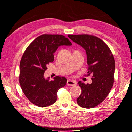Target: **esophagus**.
Wrapping results in <instances>:
<instances>
[{
    "mask_svg": "<svg viewBox=\"0 0 132 132\" xmlns=\"http://www.w3.org/2000/svg\"><path fill=\"white\" fill-rule=\"evenodd\" d=\"M76 85H77V82H76L74 80H69L67 81V86H75Z\"/></svg>",
    "mask_w": 132,
    "mask_h": 132,
    "instance_id": "34e87169",
    "label": "esophagus"
}]
</instances>
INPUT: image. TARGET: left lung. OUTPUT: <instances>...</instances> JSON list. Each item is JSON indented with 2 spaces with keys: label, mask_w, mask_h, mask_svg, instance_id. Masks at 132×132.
Returning <instances> with one entry per match:
<instances>
[{
  "label": "left lung",
  "mask_w": 132,
  "mask_h": 132,
  "mask_svg": "<svg viewBox=\"0 0 132 132\" xmlns=\"http://www.w3.org/2000/svg\"><path fill=\"white\" fill-rule=\"evenodd\" d=\"M68 37L86 50L88 75H93L91 84L78 82L82 93L77 102L82 108L95 107L106 98L113 86L116 67L113 55L108 45L96 36L83 34Z\"/></svg>",
  "instance_id": "1"
}]
</instances>
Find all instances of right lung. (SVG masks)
Instances as JSON below:
<instances>
[{
    "instance_id": "1",
    "label": "right lung",
    "mask_w": 132,
    "mask_h": 132,
    "mask_svg": "<svg viewBox=\"0 0 132 132\" xmlns=\"http://www.w3.org/2000/svg\"><path fill=\"white\" fill-rule=\"evenodd\" d=\"M71 46L72 43L61 35L43 34L35 39L27 48L20 64L19 82L25 96L38 107H46L56 102L58 90L67 80L57 77L54 80L45 79L47 66L54 60L53 53L60 46Z\"/></svg>"
}]
</instances>
